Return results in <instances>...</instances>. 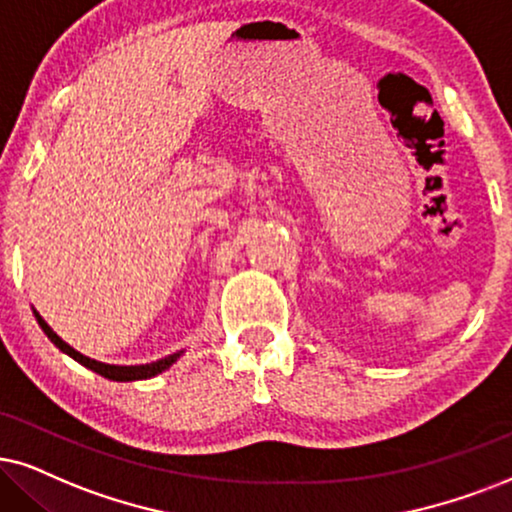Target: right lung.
I'll return each mask as SVG.
<instances>
[{"label": "right lung", "mask_w": 512, "mask_h": 512, "mask_svg": "<svg viewBox=\"0 0 512 512\" xmlns=\"http://www.w3.org/2000/svg\"><path fill=\"white\" fill-rule=\"evenodd\" d=\"M32 312H35V309H32ZM35 319H37V323H40V328L44 331V335H47V338H49L51 342H54V345H56L58 349H61L63 354H68V357H73V359L77 361V364L87 366L89 371L99 373V375H103V378H108V380H115V383H132V380H148V378H153V375L167 371V368H170V366L174 364V361H177V359L181 357V354H184V352H174V354H170V357L158 359V361H151V364H139V366L103 364V361H96V359L84 357V354H80V352H77V349L70 347L66 340L58 338V335L49 328V323L42 319L40 312H35Z\"/></svg>", "instance_id": "right-lung-1"}]
</instances>
